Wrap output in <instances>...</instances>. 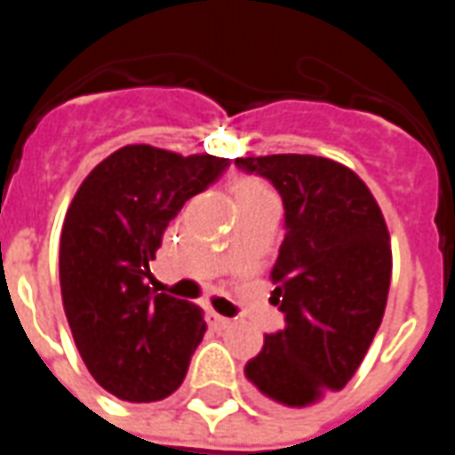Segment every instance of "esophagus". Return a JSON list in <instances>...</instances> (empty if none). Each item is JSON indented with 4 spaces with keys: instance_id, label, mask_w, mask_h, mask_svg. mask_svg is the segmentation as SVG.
I'll use <instances>...</instances> for the list:
<instances>
[{
    "instance_id": "1",
    "label": "esophagus",
    "mask_w": 455,
    "mask_h": 455,
    "mask_svg": "<svg viewBox=\"0 0 455 455\" xmlns=\"http://www.w3.org/2000/svg\"><path fill=\"white\" fill-rule=\"evenodd\" d=\"M209 319H212V322H214V324H217V326H228V324H231V319L217 315V312H209Z\"/></svg>"
}]
</instances>
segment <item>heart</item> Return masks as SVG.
I'll return each mask as SVG.
<instances>
[{
	"instance_id": "b5f03b06",
	"label": "heart",
	"mask_w": 455,
	"mask_h": 455,
	"mask_svg": "<svg viewBox=\"0 0 455 455\" xmlns=\"http://www.w3.org/2000/svg\"><path fill=\"white\" fill-rule=\"evenodd\" d=\"M231 192H234V197L238 199H246V197H256V195H263V192H270V189L256 178H246V175H241V178L231 180Z\"/></svg>"
}]
</instances>
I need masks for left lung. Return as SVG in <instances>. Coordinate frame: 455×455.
Wrapping results in <instances>:
<instances>
[{"label": "left lung", "instance_id": "obj_1", "mask_svg": "<svg viewBox=\"0 0 455 455\" xmlns=\"http://www.w3.org/2000/svg\"><path fill=\"white\" fill-rule=\"evenodd\" d=\"M285 204V238L270 270V302L285 326L246 363L263 400L302 410L351 380L380 329L392 275L390 231L368 185L319 156L236 158Z\"/></svg>", "mask_w": 455, "mask_h": 455}]
</instances>
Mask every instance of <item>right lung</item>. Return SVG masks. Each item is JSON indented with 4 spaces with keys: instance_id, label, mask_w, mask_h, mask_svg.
<instances>
[{
    "instance_id": "obj_1",
    "label": "right lung",
    "mask_w": 455,
    "mask_h": 455,
    "mask_svg": "<svg viewBox=\"0 0 455 455\" xmlns=\"http://www.w3.org/2000/svg\"><path fill=\"white\" fill-rule=\"evenodd\" d=\"M228 158L180 156L133 143L83 180L60 231V292L75 346L104 390L158 402L188 375L207 331L202 309L150 290L148 263L189 197L224 172Z\"/></svg>"
}]
</instances>
